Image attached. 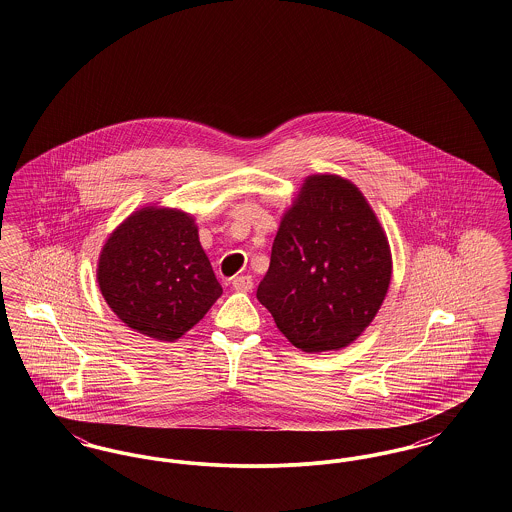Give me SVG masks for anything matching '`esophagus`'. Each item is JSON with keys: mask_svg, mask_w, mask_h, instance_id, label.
Wrapping results in <instances>:
<instances>
[{"mask_svg": "<svg viewBox=\"0 0 512 512\" xmlns=\"http://www.w3.org/2000/svg\"><path fill=\"white\" fill-rule=\"evenodd\" d=\"M232 288L238 292H249L253 288V278L247 274H240L232 278Z\"/></svg>", "mask_w": 512, "mask_h": 512, "instance_id": "34e87169", "label": "esophagus"}]
</instances>
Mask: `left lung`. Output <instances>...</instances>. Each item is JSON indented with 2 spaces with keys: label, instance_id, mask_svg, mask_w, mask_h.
Wrapping results in <instances>:
<instances>
[{
  "label": "left lung",
  "instance_id": "obj_1",
  "mask_svg": "<svg viewBox=\"0 0 512 512\" xmlns=\"http://www.w3.org/2000/svg\"><path fill=\"white\" fill-rule=\"evenodd\" d=\"M390 278V245L363 194L315 174L280 222L257 299L297 349L320 353L361 336Z\"/></svg>",
  "mask_w": 512,
  "mask_h": 512
}]
</instances>
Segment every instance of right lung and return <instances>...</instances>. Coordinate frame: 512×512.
Segmentation results:
<instances>
[{"instance_id":"1","label":"right lung","mask_w":512,"mask_h":512,"mask_svg":"<svg viewBox=\"0 0 512 512\" xmlns=\"http://www.w3.org/2000/svg\"><path fill=\"white\" fill-rule=\"evenodd\" d=\"M99 290L132 330L178 340L222 293L194 219L146 207L122 222L99 255Z\"/></svg>"}]
</instances>
